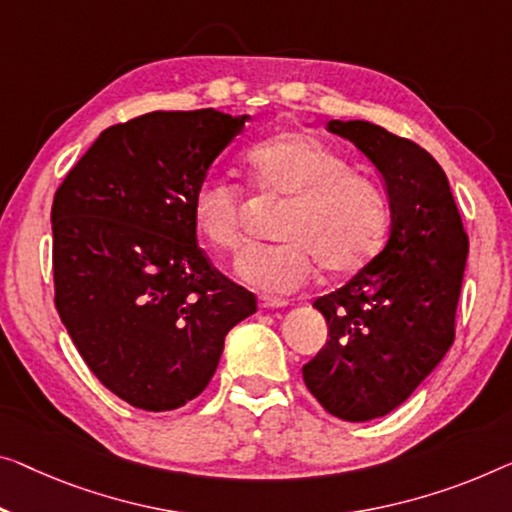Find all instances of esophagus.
I'll return each instance as SVG.
<instances>
[{"label":"esophagus","instance_id":"esophagus-1","mask_svg":"<svg viewBox=\"0 0 512 512\" xmlns=\"http://www.w3.org/2000/svg\"><path fill=\"white\" fill-rule=\"evenodd\" d=\"M285 299H273V296H259V308L273 310V308H285Z\"/></svg>","mask_w":512,"mask_h":512}]
</instances>
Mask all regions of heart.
Returning <instances> with one entry per match:
<instances>
[{"instance_id": "obj_1", "label": "heart", "mask_w": 512, "mask_h": 512, "mask_svg": "<svg viewBox=\"0 0 512 512\" xmlns=\"http://www.w3.org/2000/svg\"><path fill=\"white\" fill-rule=\"evenodd\" d=\"M259 195L285 200L276 223L280 243L243 250L236 273L257 292H296L317 264L329 273H354L384 248L391 204L384 188L352 172L347 158L305 133H280L257 142L243 158ZM195 230L211 248L232 253L241 243V190L207 177L190 195Z\"/></svg>"}]
</instances>
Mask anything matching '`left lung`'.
Returning a JSON list of instances; mask_svg holds the SVG:
<instances>
[{"label":"left lung","mask_w":512,"mask_h":512,"mask_svg":"<svg viewBox=\"0 0 512 512\" xmlns=\"http://www.w3.org/2000/svg\"><path fill=\"white\" fill-rule=\"evenodd\" d=\"M326 128L370 158L391 204L384 250L312 303L329 340L303 365L329 414L363 423L400 407L451 349L469 239L446 172L423 147L370 121Z\"/></svg>","instance_id":"obj_1"}]
</instances>
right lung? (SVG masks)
Segmentation results:
<instances>
[{"mask_svg": "<svg viewBox=\"0 0 512 512\" xmlns=\"http://www.w3.org/2000/svg\"><path fill=\"white\" fill-rule=\"evenodd\" d=\"M248 114L149 112L105 128L55 193V305L105 388L144 411L179 409L218 368L225 335L257 310L197 246L190 195Z\"/></svg>", "mask_w": 512, "mask_h": 512, "instance_id": "1", "label": "right lung"}]
</instances>
